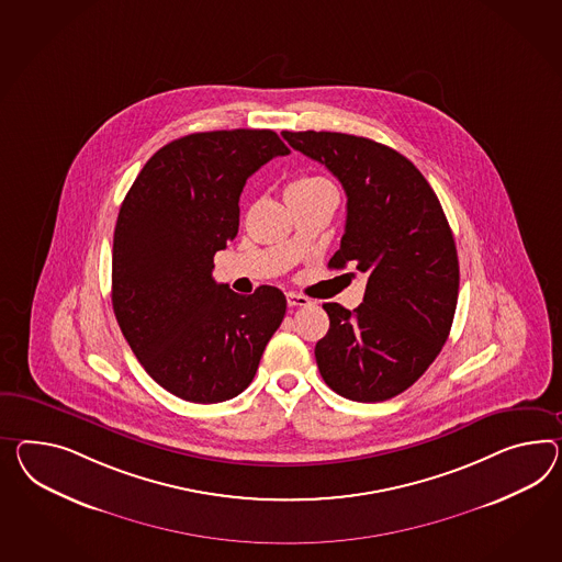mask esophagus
Wrapping results in <instances>:
<instances>
[{
	"mask_svg": "<svg viewBox=\"0 0 562 562\" xmlns=\"http://www.w3.org/2000/svg\"><path fill=\"white\" fill-rule=\"evenodd\" d=\"M310 300L305 295L300 293H288V305L289 307H303V305H310Z\"/></svg>",
	"mask_w": 562,
	"mask_h": 562,
	"instance_id": "34e87169",
	"label": "esophagus"
}]
</instances>
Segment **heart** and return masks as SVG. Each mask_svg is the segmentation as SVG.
I'll return each mask as SVG.
<instances>
[{"label":"heart","mask_w":562,"mask_h":562,"mask_svg":"<svg viewBox=\"0 0 562 562\" xmlns=\"http://www.w3.org/2000/svg\"><path fill=\"white\" fill-rule=\"evenodd\" d=\"M324 189H331L330 183L322 177H314V175H307V177H300L295 179L288 188V193H297V195H307V193H317V191H324Z\"/></svg>","instance_id":"obj_1"}]
</instances>
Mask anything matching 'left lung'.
<instances>
[{
  "instance_id": "left-lung-1",
  "label": "left lung",
  "mask_w": 562,
  "mask_h": 562,
  "mask_svg": "<svg viewBox=\"0 0 562 562\" xmlns=\"http://www.w3.org/2000/svg\"><path fill=\"white\" fill-rule=\"evenodd\" d=\"M346 191V226L328 267L367 273L357 310L324 303L316 345L322 379L352 402H385L412 387L447 342L459 300V257L442 205L412 160L362 136L281 132Z\"/></svg>"
}]
</instances>
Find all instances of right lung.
Segmentation results:
<instances>
[{
  "label": "right lung",
  "mask_w": 562,
  "mask_h": 562,
  "mask_svg": "<svg viewBox=\"0 0 562 562\" xmlns=\"http://www.w3.org/2000/svg\"><path fill=\"white\" fill-rule=\"evenodd\" d=\"M289 155L273 130H214L157 150L115 222L112 305L120 330L160 387L193 403L243 393L288 300L216 283L214 255L236 238L246 179Z\"/></svg>",
  "instance_id": "1"
}]
</instances>
